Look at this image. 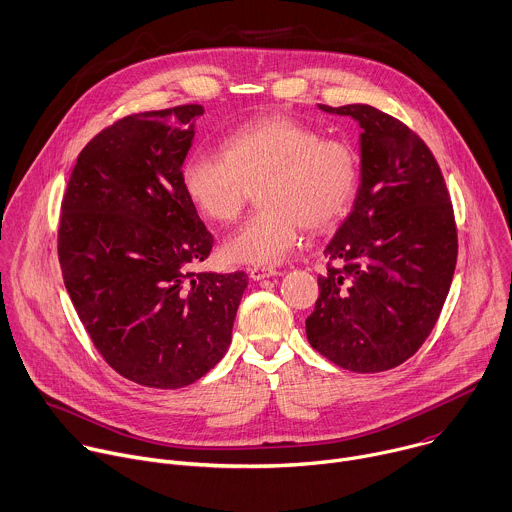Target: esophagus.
Segmentation results:
<instances>
[{
	"mask_svg": "<svg viewBox=\"0 0 512 512\" xmlns=\"http://www.w3.org/2000/svg\"><path fill=\"white\" fill-rule=\"evenodd\" d=\"M275 275H279V271L273 269V267H251V269H249V277H251L253 281H261V279L275 277Z\"/></svg>",
	"mask_w": 512,
	"mask_h": 512,
	"instance_id": "obj_1",
	"label": "esophagus"
}]
</instances>
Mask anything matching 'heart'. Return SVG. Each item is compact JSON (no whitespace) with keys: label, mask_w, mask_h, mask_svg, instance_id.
<instances>
[{"label":"heart","mask_w":512,"mask_h":512,"mask_svg":"<svg viewBox=\"0 0 512 512\" xmlns=\"http://www.w3.org/2000/svg\"><path fill=\"white\" fill-rule=\"evenodd\" d=\"M356 150L287 116L255 120L223 140L221 154L193 152L181 183L195 211L213 223L235 221L251 189L261 211L223 245L229 263L271 267L299 245L303 225L323 231L342 219L356 195Z\"/></svg>","instance_id":"obj_1"}]
</instances>
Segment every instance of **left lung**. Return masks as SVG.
Here are the masks:
<instances>
[{"mask_svg": "<svg viewBox=\"0 0 512 512\" xmlns=\"http://www.w3.org/2000/svg\"><path fill=\"white\" fill-rule=\"evenodd\" d=\"M319 110L360 124V189L323 251L342 267L317 277L307 339L344 370H392L418 352L446 301L458 255L452 203L434 154L404 122L368 104Z\"/></svg>", "mask_w": 512, "mask_h": 512, "instance_id": "8db88e82", "label": "left lung"}]
</instances>
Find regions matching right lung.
<instances>
[{"label": "right lung", "instance_id": "right-lung-1", "mask_svg": "<svg viewBox=\"0 0 512 512\" xmlns=\"http://www.w3.org/2000/svg\"><path fill=\"white\" fill-rule=\"evenodd\" d=\"M201 114L185 104L104 128L62 201L58 257L76 313L106 364L148 388H185L221 362L249 281L193 271L213 249L181 183Z\"/></svg>", "mask_w": 512, "mask_h": 512}]
</instances>
